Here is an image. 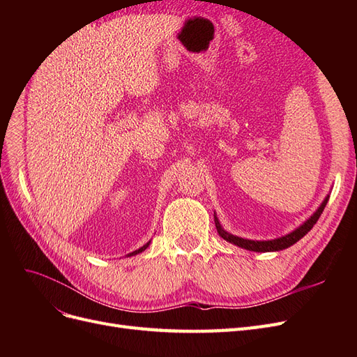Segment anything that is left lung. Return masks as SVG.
<instances>
[{
  "label": "left lung",
  "mask_w": 357,
  "mask_h": 357,
  "mask_svg": "<svg viewBox=\"0 0 357 357\" xmlns=\"http://www.w3.org/2000/svg\"><path fill=\"white\" fill-rule=\"evenodd\" d=\"M329 201V195L325 198V201L321 202L320 207L316 210V213L311 215V218L302 223L299 228H296L295 231H291L290 234L284 235V236H280V238H275V240H268V241H255V240H245V238H241V236H236V235H232L229 232H226L222 226H220V222L219 219L215 218L214 215V223H215V229H218L219 235L222 236L223 240H226L231 244H235L238 245L241 248H245V250H250V252H261V253H265V252H278V250H284V248L294 245L295 243H298L302 236L307 235L312 226L316 225V222L319 220L320 214L323 213V210H325L326 204Z\"/></svg>",
  "instance_id": "1"
}]
</instances>
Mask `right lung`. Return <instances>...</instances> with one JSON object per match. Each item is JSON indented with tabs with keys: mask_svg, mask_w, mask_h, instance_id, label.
Instances as JSON below:
<instances>
[{
	"mask_svg": "<svg viewBox=\"0 0 357 357\" xmlns=\"http://www.w3.org/2000/svg\"><path fill=\"white\" fill-rule=\"evenodd\" d=\"M149 244H150V241H149L147 244H144L143 247H139V248H138V250H135V252H132V253H129L128 256H134V255H138V253H142V252H144V250H146V248L149 247Z\"/></svg>",
	"mask_w": 357,
	"mask_h": 357,
	"instance_id": "add662e5",
	"label": "right lung"
}]
</instances>
